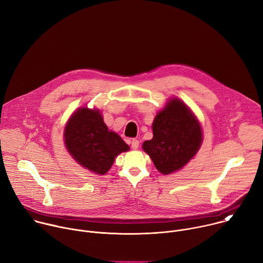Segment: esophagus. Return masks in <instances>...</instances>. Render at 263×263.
<instances>
[{
    "label": "esophagus",
    "mask_w": 263,
    "mask_h": 263,
    "mask_svg": "<svg viewBox=\"0 0 263 263\" xmlns=\"http://www.w3.org/2000/svg\"><path fill=\"white\" fill-rule=\"evenodd\" d=\"M138 146H139V141L137 139H132L131 140V147L133 149H136V148H138Z\"/></svg>",
    "instance_id": "1"
}]
</instances>
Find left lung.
<instances>
[{"label":"left lung","instance_id":"1","mask_svg":"<svg viewBox=\"0 0 263 263\" xmlns=\"http://www.w3.org/2000/svg\"><path fill=\"white\" fill-rule=\"evenodd\" d=\"M152 129L153 138L145 140L142 148L163 175L177 172L189 163L203 141L200 122L178 98H172L158 112Z\"/></svg>","mask_w":263,"mask_h":263}]
</instances>
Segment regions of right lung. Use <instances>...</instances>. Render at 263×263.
I'll list each match as a JSON object with an SVG mask.
<instances>
[{
    "label": "right lung",
    "mask_w": 263,
    "mask_h": 263,
    "mask_svg": "<svg viewBox=\"0 0 263 263\" xmlns=\"http://www.w3.org/2000/svg\"><path fill=\"white\" fill-rule=\"evenodd\" d=\"M64 144L76 162L98 175H105L116 157L130 149L118 133L108 130L101 111L86 106L78 108L68 119Z\"/></svg>",
    "instance_id": "add662e5"
}]
</instances>
